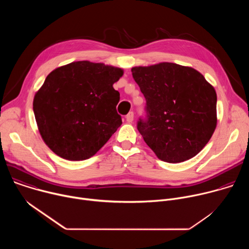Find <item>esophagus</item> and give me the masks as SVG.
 Returning a JSON list of instances; mask_svg holds the SVG:
<instances>
[{
    "mask_svg": "<svg viewBox=\"0 0 249 249\" xmlns=\"http://www.w3.org/2000/svg\"><path fill=\"white\" fill-rule=\"evenodd\" d=\"M126 120H127V122L131 123V122L134 120V113H133V112H129V113L126 115Z\"/></svg>",
    "mask_w": 249,
    "mask_h": 249,
    "instance_id": "esophagus-1",
    "label": "esophagus"
}]
</instances>
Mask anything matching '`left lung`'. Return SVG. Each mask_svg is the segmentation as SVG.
Returning <instances> with one entry per match:
<instances>
[{
	"mask_svg": "<svg viewBox=\"0 0 249 249\" xmlns=\"http://www.w3.org/2000/svg\"><path fill=\"white\" fill-rule=\"evenodd\" d=\"M146 98L137 128L157 157L176 163L195 157L217 125V94L198 71L173 63L132 68Z\"/></svg>",
	"mask_w": 249,
	"mask_h": 249,
	"instance_id": "8db88e82",
	"label": "left lung"
}]
</instances>
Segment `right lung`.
Returning <instances> with one entry per match:
<instances>
[{
	"label": "right lung",
	"mask_w": 249,
	"mask_h": 249,
	"mask_svg": "<svg viewBox=\"0 0 249 249\" xmlns=\"http://www.w3.org/2000/svg\"><path fill=\"white\" fill-rule=\"evenodd\" d=\"M120 68L79 61L51 72L33 99L46 145L59 157L83 160L95 155L122 124L113 89Z\"/></svg>",
	"instance_id": "obj_1"
}]
</instances>
